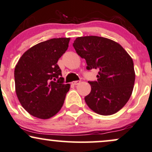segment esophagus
I'll list each match as a JSON object with an SVG mask.
<instances>
[{
    "mask_svg": "<svg viewBox=\"0 0 152 152\" xmlns=\"http://www.w3.org/2000/svg\"><path fill=\"white\" fill-rule=\"evenodd\" d=\"M80 83V81H74L72 83L73 85H79Z\"/></svg>",
    "mask_w": 152,
    "mask_h": 152,
    "instance_id": "esophagus-1",
    "label": "esophagus"
}]
</instances>
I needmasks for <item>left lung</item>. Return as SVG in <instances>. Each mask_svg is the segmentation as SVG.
Wrapping results in <instances>:
<instances>
[{
	"label": "left lung",
	"mask_w": 152,
	"mask_h": 152,
	"mask_svg": "<svg viewBox=\"0 0 152 152\" xmlns=\"http://www.w3.org/2000/svg\"><path fill=\"white\" fill-rule=\"evenodd\" d=\"M73 46L85 58L87 69H98L97 81L88 82L90 93L85 97L87 106L95 113L111 115L129 101L135 81L132 58L121 45L106 37H78Z\"/></svg>",
	"instance_id": "1"
}]
</instances>
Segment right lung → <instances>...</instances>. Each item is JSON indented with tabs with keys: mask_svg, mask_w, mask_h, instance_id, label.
Segmentation results:
<instances>
[{
	"mask_svg": "<svg viewBox=\"0 0 152 152\" xmlns=\"http://www.w3.org/2000/svg\"><path fill=\"white\" fill-rule=\"evenodd\" d=\"M69 37L53 38L25 52L14 71L15 92L30 115L47 119L61 110L70 85L64 84L57 64L68 48Z\"/></svg>",
	"mask_w": 152,
	"mask_h": 152,
	"instance_id": "right-lung-1",
	"label": "right lung"
}]
</instances>
